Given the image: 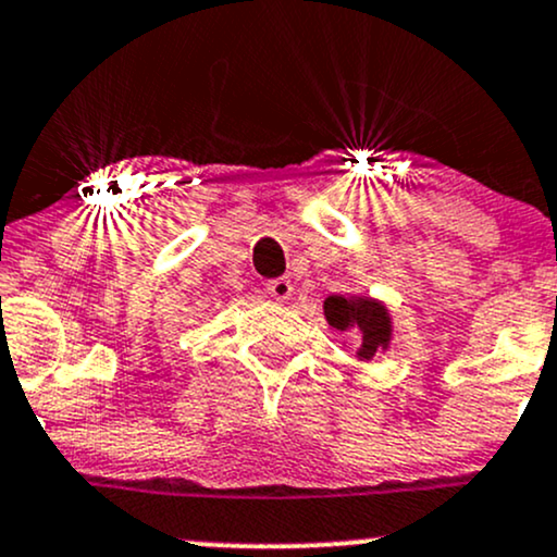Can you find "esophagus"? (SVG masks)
Instances as JSON below:
<instances>
[{"label": "esophagus", "mask_w": 557, "mask_h": 557, "mask_svg": "<svg viewBox=\"0 0 557 557\" xmlns=\"http://www.w3.org/2000/svg\"><path fill=\"white\" fill-rule=\"evenodd\" d=\"M267 293L274 298V301H288L290 293H293V283H290L288 277L269 280V283H267Z\"/></svg>", "instance_id": "esophagus-1"}]
</instances>
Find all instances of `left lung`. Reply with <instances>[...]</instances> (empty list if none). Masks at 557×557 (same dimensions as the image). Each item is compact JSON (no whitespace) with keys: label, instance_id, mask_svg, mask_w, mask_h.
Listing matches in <instances>:
<instances>
[{"label":"left lung","instance_id":"1","mask_svg":"<svg viewBox=\"0 0 557 557\" xmlns=\"http://www.w3.org/2000/svg\"><path fill=\"white\" fill-rule=\"evenodd\" d=\"M327 322L341 333L359 335V357H375L377 348L388 344V317L381 304L364 301V298L330 296L325 301Z\"/></svg>","mask_w":557,"mask_h":557}]
</instances>
